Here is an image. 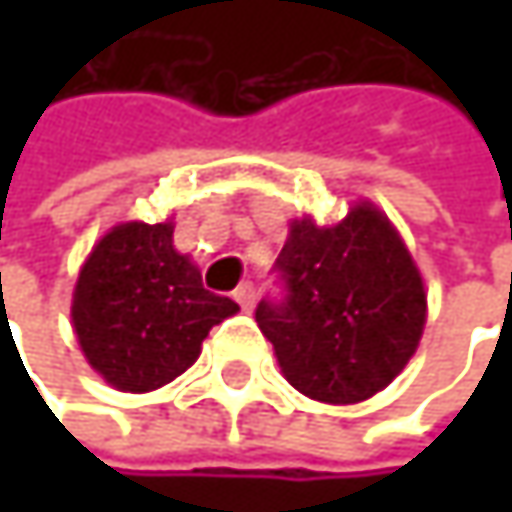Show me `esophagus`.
Here are the masks:
<instances>
[{"label": "esophagus", "instance_id": "esophagus-1", "mask_svg": "<svg viewBox=\"0 0 512 512\" xmlns=\"http://www.w3.org/2000/svg\"><path fill=\"white\" fill-rule=\"evenodd\" d=\"M234 299H237V302H240V305H243V308L249 311V308L255 305V284H252V281L240 284V287L234 290Z\"/></svg>", "mask_w": 512, "mask_h": 512}]
</instances>
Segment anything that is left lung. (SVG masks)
<instances>
[{
	"label": "left lung",
	"mask_w": 512,
	"mask_h": 512,
	"mask_svg": "<svg viewBox=\"0 0 512 512\" xmlns=\"http://www.w3.org/2000/svg\"><path fill=\"white\" fill-rule=\"evenodd\" d=\"M284 299L255 320L287 382L320 403H361L415 356L427 293L406 243L385 213L358 201L332 228L290 222L275 260Z\"/></svg>",
	"instance_id": "1"
}]
</instances>
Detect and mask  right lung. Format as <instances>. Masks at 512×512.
Returning a JSON list of instances; mask_svg holds the SVG:
<instances>
[{"instance_id":"add662e5","label":"right lung","mask_w":512,"mask_h":512,"mask_svg":"<svg viewBox=\"0 0 512 512\" xmlns=\"http://www.w3.org/2000/svg\"><path fill=\"white\" fill-rule=\"evenodd\" d=\"M174 225H115L79 269L73 329L88 364L118 391H154L201 356L216 323L240 305L210 293L174 249Z\"/></svg>"}]
</instances>
